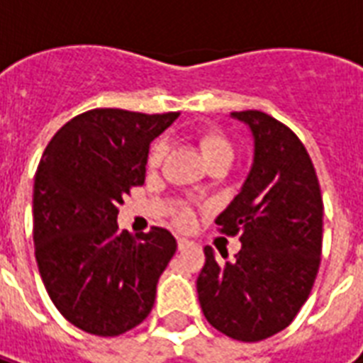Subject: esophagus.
I'll list each match as a JSON object with an SVG mask.
<instances>
[{"instance_id": "esophagus-1", "label": "esophagus", "mask_w": 363, "mask_h": 363, "mask_svg": "<svg viewBox=\"0 0 363 363\" xmlns=\"http://www.w3.org/2000/svg\"><path fill=\"white\" fill-rule=\"evenodd\" d=\"M177 245H179V250H184V248L192 245V241H190V239H186V238H179V239H177Z\"/></svg>"}]
</instances>
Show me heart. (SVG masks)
Returning <instances> with one entry per match:
<instances>
[{
  "mask_svg": "<svg viewBox=\"0 0 363 363\" xmlns=\"http://www.w3.org/2000/svg\"><path fill=\"white\" fill-rule=\"evenodd\" d=\"M199 148H201V154H203L207 165L211 164H232L233 160V147L232 143L228 141L226 135H222L220 131L216 130H207L201 131L198 135ZM165 154H167V143L165 141H156L148 150V167H160L162 162H164ZM175 222L181 228H188L192 224L194 213L188 205H181L177 207L175 211Z\"/></svg>",
  "mask_w": 363,
  "mask_h": 363,
  "instance_id": "heart-1",
  "label": "heart"
}]
</instances>
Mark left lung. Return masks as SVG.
Masks as SVG:
<instances>
[{"instance_id":"obj_1","label":"left lung","mask_w":363,"mask_h":363,"mask_svg":"<svg viewBox=\"0 0 363 363\" xmlns=\"http://www.w3.org/2000/svg\"><path fill=\"white\" fill-rule=\"evenodd\" d=\"M232 118L250 130L252 165L215 222L239 235L241 250L233 262H220L205 247L196 288L211 326L254 343L290 326L309 298L320 265L324 205L313 162L290 128L262 111Z\"/></svg>"}]
</instances>
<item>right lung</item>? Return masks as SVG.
<instances>
[{"label": "right lung", "instance_id": "add662e5", "mask_svg": "<svg viewBox=\"0 0 363 363\" xmlns=\"http://www.w3.org/2000/svg\"><path fill=\"white\" fill-rule=\"evenodd\" d=\"M179 113L92 109L62 125L33 184V245L43 284L73 326L115 337L141 324L177 250L164 228L118 232V205L147 173L150 143Z\"/></svg>", "mask_w": 363, "mask_h": 363}]
</instances>
